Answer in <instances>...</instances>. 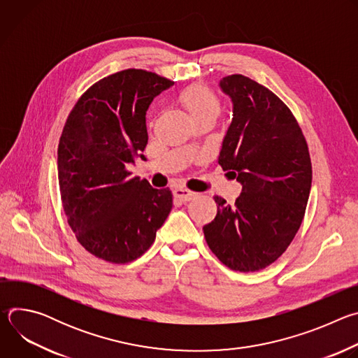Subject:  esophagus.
I'll use <instances>...</instances> for the list:
<instances>
[{"label": "esophagus", "instance_id": "34e87169", "mask_svg": "<svg viewBox=\"0 0 358 358\" xmlns=\"http://www.w3.org/2000/svg\"><path fill=\"white\" fill-rule=\"evenodd\" d=\"M174 195L181 202H187V201H191L195 196V192L189 191L187 188H177V189H174Z\"/></svg>", "mask_w": 358, "mask_h": 358}]
</instances>
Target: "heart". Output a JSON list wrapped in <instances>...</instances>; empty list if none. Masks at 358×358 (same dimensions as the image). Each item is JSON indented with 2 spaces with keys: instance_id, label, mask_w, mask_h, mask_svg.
<instances>
[{
  "instance_id": "b5f03b06",
  "label": "heart",
  "mask_w": 358,
  "mask_h": 358,
  "mask_svg": "<svg viewBox=\"0 0 358 358\" xmlns=\"http://www.w3.org/2000/svg\"><path fill=\"white\" fill-rule=\"evenodd\" d=\"M178 99L196 123L206 119L215 120L221 113V101L218 96L206 85L195 83L185 87Z\"/></svg>"
}]
</instances>
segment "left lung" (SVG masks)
<instances>
[{
  "instance_id": "1",
  "label": "left lung",
  "mask_w": 358,
  "mask_h": 358,
  "mask_svg": "<svg viewBox=\"0 0 358 358\" xmlns=\"http://www.w3.org/2000/svg\"><path fill=\"white\" fill-rule=\"evenodd\" d=\"M220 86L234 105L218 163L242 184L231 207L218 195L206 241L229 269L257 272L287 249L303 221L312 187V162L301 129L283 101L243 75Z\"/></svg>"
}]
</instances>
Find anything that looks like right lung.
Instances as JSON below:
<instances>
[{
    "label": "right lung",
    "mask_w": 358,
    "mask_h": 358,
    "mask_svg": "<svg viewBox=\"0 0 358 358\" xmlns=\"http://www.w3.org/2000/svg\"><path fill=\"white\" fill-rule=\"evenodd\" d=\"M173 85L155 72L120 71L92 85L66 119L58 145L62 206L78 242L99 259L140 258L173 208L169 188L127 170L145 160L150 103Z\"/></svg>",
    "instance_id": "obj_1"
}]
</instances>
